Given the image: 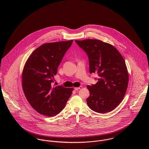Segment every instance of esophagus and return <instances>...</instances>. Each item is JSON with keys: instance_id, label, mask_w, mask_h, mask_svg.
<instances>
[{"instance_id": "obj_1", "label": "esophagus", "mask_w": 149, "mask_h": 149, "mask_svg": "<svg viewBox=\"0 0 149 149\" xmlns=\"http://www.w3.org/2000/svg\"><path fill=\"white\" fill-rule=\"evenodd\" d=\"M83 87L81 86H79V87H75L74 88V90H76V91H77V90H79V89H81V88H82Z\"/></svg>"}]
</instances>
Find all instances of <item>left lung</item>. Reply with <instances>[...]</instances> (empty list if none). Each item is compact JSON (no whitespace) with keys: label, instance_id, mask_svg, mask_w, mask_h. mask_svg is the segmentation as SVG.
I'll list each match as a JSON object with an SVG mask.
<instances>
[{"label":"left lung","instance_id":"1","mask_svg":"<svg viewBox=\"0 0 149 149\" xmlns=\"http://www.w3.org/2000/svg\"><path fill=\"white\" fill-rule=\"evenodd\" d=\"M75 41L88 56L90 73L99 76L96 84L87 86L90 93L88 106L101 113L112 111L122 102L127 89L129 77L124 58L113 45L102 41Z\"/></svg>","mask_w":149,"mask_h":149}]
</instances>
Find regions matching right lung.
Segmentation results:
<instances>
[{
  "instance_id": "1",
  "label": "right lung",
  "mask_w": 149,
  "mask_h": 149,
  "mask_svg": "<svg viewBox=\"0 0 149 149\" xmlns=\"http://www.w3.org/2000/svg\"><path fill=\"white\" fill-rule=\"evenodd\" d=\"M73 40L46 43L29 57L23 67L22 85L30 104L39 113L53 116L59 113L72 95L73 88L52 86L54 76Z\"/></svg>"
}]
</instances>
